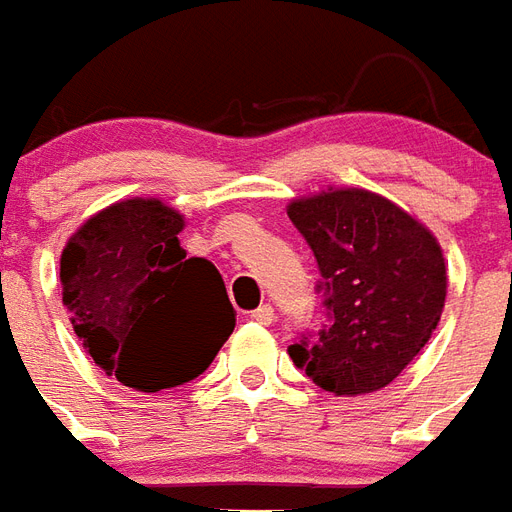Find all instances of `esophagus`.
Masks as SVG:
<instances>
[{
  "label": "esophagus",
  "instance_id": "obj_1",
  "mask_svg": "<svg viewBox=\"0 0 512 512\" xmlns=\"http://www.w3.org/2000/svg\"><path fill=\"white\" fill-rule=\"evenodd\" d=\"M252 321L263 323V326L274 323V307L271 304H260L257 310H252Z\"/></svg>",
  "mask_w": 512,
  "mask_h": 512
}]
</instances>
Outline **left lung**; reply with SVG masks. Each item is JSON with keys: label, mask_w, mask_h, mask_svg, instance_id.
<instances>
[{"label": "left lung", "mask_w": 512, "mask_h": 512, "mask_svg": "<svg viewBox=\"0 0 512 512\" xmlns=\"http://www.w3.org/2000/svg\"><path fill=\"white\" fill-rule=\"evenodd\" d=\"M315 255L326 323L290 345L293 365L334 395L376 392L439 326L447 268L436 238L395 202L365 189L290 202Z\"/></svg>", "instance_id": "1"}]
</instances>
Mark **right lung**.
Here are the masks:
<instances>
[{
  "label": "right lung",
  "mask_w": 512,
  "mask_h": 512,
  "mask_svg": "<svg viewBox=\"0 0 512 512\" xmlns=\"http://www.w3.org/2000/svg\"><path fill=\"white\" fill-rule=\"evenodd\" d=\"M183 216L158 200L95 213L62 249V301L95 365L158 392L197 378L235 329L222 274L186 257Z\"/></svg>",
  "instance_id": "add662e5"
}]
</instances>
